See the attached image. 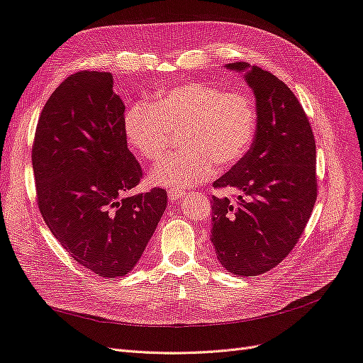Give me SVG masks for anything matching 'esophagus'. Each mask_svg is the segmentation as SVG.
Segmentation results:
<instances>
[{"label": "esophagus", "mask_w": 363, "mask_h": 363, "mask_svg": "<svg viewBox=\"0 0 363 363\" xmlns=\"http://www.w3.org/2000/svg\"><path fill=\"white\" fill-rule=\"evenodd\" d=\"M184 195H186V192H183V191H177V189H169V191H168V196H169L171 201L182 200Z\"/></svg>", "instance_id": "obj_1"}]
</instances>
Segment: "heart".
<instances>
[{"mask_svg": "<svg viewBox=\"0 0 363 363\" xmlns=\"http://www.w3.org/2000/svg\"><path fill=\"white\" fill-rule=\"evenodd\" d=\"M257 128L255 101L208 83H188L164 92L155 103H138L124 119L128 147L147 162H159L174 131H183L182 150L150 172V183L189 189L212 179L215 163L230 167L245 156Z\"/></svg>", "mask_w": 363, "mask_h": 363, "instance_id": "heart-1", "label": "heart"}]
</instances>
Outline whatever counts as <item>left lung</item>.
Returning a JSON list of instances; mask_svg holds the SVG:
<instances>
[{"label": "left lung", "mask_w": 363, "mask_h": 363, "mask_svg": "<svg viewBox=\"0 0 363 363\" xmlns=\"http://www.w3.org/2000/svg\"><path fill=\"white\" fill-rule=\"evenodd\" d=\"M245 72L255 92L257 128L247 155L218 179L238 201L212 196L211 240L221 265L252 277L277 267L298 242L316 201V147L309 118L289 87L247 62L227 65Z\"/></svg>", "instance_id": "obj_1"}]
</instances>
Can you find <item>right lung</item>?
<instances>
[{
  "instance_id": "add662e5",
  "label": "right lung",
  "mask_w": 363,
  "mask_h": 363,
  "mask_svg": "<svg viewBox=\"0 0 363 363\" xmlns=\"http://www.w3.org/2000/svg\"><path fill=\"white\" fill-rule=\"evenodd\" d=\"M124 112L111 72H75L43 106L31 151L43 221L75 262L107 279L133 269L168 203L162 188L125 195L142 168Z\"/></svg>"
}]
</instances>
